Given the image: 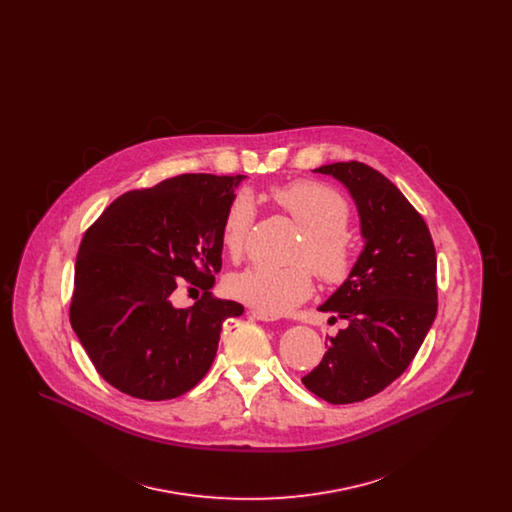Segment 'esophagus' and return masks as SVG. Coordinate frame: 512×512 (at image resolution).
<instances>
[{
	"mask_svg": "<svg viewBox=\"0 0 512 512\" xmlns=\"http://www.w3.org/2000/svg\"><path fill=\"white\" fill-rule=\"evenodd\" d=\"M251 315L257 318V320H263V322H272V320H278V315H272V313H265V311H259V309H253Z\"/></svg>",
	"mask_w": 512,
	"mask_h": 512,
	"instance_id": "esophagus-1",
	"label": "esophagus"
}]
</instances>
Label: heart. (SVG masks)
<instances>
[{
	"label": "heart",
	"instance_id": "b5f03b06",
	"mask_svg": "<svg viewBox=\"0 0 512 512\" xmlns=\"http://www.w3.org/2000/svg\"><path fill=\"white\" fill-rule=\"evenodd\" d=\"M270 197L305 230L293 253L295 265L247 268L228 280V290L259 311L282 315L313 293L311 267L320 282L328 286L343 284L355 268L357 247L347 230L349 203L334 188L313 180H295L270 188ZM253 220L255 203L251 195L238 192L228 203L220 224V242L232 259L242 255Z\"/></svg>",
	"mask_w": 512,
	"mask_h": 512
}]
</instances>
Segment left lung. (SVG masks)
Wrapping results in <instances>:
<instances>
[{"instance_id":"8db88e82","label":"left lung","mask_w":512,"mask_h":512,"mask_svg":"<svg viewBox=\"0 0 512 512\" xmlns=\"http://www.w3.org/2000/svg\"><path fill=\"white\" fill-rule=\"evenodd\" d=\"M317 172L347 186L366 244L351 276L320 307L345 318L347 328L328 338L320 365L301 382L345 405L380 393L411 365L438 315V259L422 215L382 172L359 161Z\"/></svg>"}]
</instances>
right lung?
<instances>
[{
	"instance_id": "obj_1",
	"label": "right lung",
	"mask_w": 512,
	"mask_h": 512,
	"mask_svg": "<svg viewBox=\"0 0 512 512\" xmlns=\"http://www.w3.org/2000/svg\"><path fill=\"white\" fill-rule=\"evenodd\" d=\"M244 174H180L117 197L84 232L69 318L99 376L146 401L192 390L213 365L226 318L244 307L209 292L222 267L220 224ZM184 277L204 290L171 305Z\"/></svg>"
}]
</instances>
